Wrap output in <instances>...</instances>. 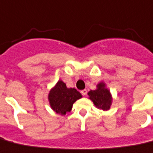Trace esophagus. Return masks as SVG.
<instances>
[{
    "label": "esophagus",
    "instance_id": "obj_1",
    "mask_svg": "<svg viewBox=\"0 0 153 153\" xmlns=\"http://www.w3.org/2000/svg\"><path fill=\"white\" fill-rule=\"evenodd\" d=\"M81 94H82L83 96H86V95H87V90H86V89H84V90H82V91H81Z\"/></svg>",
    "mask_w": 153,
    "mask_h": 153
}]
</instances>
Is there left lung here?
<instances>
[{
	"instance_id": "8db88e82",
	"label": "left lung",
	"mask_w": 153,
	"mask_h": 153,
	"mask_svg": "<svg viewBox=\"0 0 153 153\" xmlns=\"http://www.w3.org/2000/svg\"><path fill=\"white\" fill-rule=\"evenodd\" d=\"M96 90H91L88 95L89 99L93 102L94 105L97 108L102 111H108L111 108L112 103V96L111 91L106 88L104 82H100L96 86Z\"/></svg>"
}]
</instances>
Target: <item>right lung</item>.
I'll return each instance as SVG.
<instances>
[{
  "label": "right lung",
  "mask_w": 153,
  "mask_h": 153,
  "mask_svg": "<svg viewBox=\"0 0 153 153\" xmlns=\"http://www.w3.org/2000/svg\"><path fill=\"white\" fill-rule=\"evenodd\" d=\"M82 98V95L75 88H67L65 83L59 80L49 92L48 100L51 107L57 114L65 115L70 112L73 103Z\"/></svg>",
  "instance_id": "obj_1"
}]
</instances>
